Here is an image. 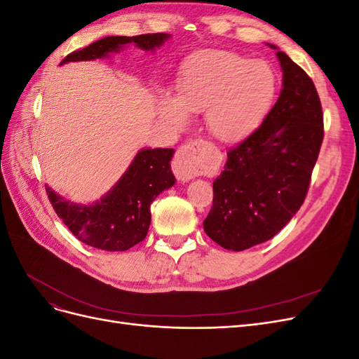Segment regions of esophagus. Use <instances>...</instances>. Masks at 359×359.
<instances>
[{
  "instance_id": "34e87169",
  "label": "esophagus",
  "mask_w": 359,
  "mask_h": 359,
  "mask_svg": "<svg viewBox=\"0 0 359 359\" xmlns=\"http://www.w3.org/2000/svg\"><path fill=\"white\" fill-rule=\"evenodd\" d=\"M199 145V140H193L178 148L172 161V170L180 181H190L201 172Z\"/></svg>"
}]
</instances>
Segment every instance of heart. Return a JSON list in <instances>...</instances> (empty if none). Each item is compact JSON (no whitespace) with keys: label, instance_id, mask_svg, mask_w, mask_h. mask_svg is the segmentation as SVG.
<instances>
[{"label":"heart","instance_id":"heart-1","mask_svg":"<svg viewBox=\"0 0 359 359\" xmlns=\"http://www.w3.org/2000/svg\"><path fill=\"white\" fill-rule=\"evenodd\" d=\"M274 94V73L265 62L229 50L205 49L182 62L175 99L163 95L160 111L175 126L186 123L187 111L203 112L208 132L233 142L262 121Z\"/></svg>","mask_w":359,"mask_h":359}]
</instances>
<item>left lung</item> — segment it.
Segmentation results:
<instances>
[{
	"label": "left lung",
	"instance_id": "left-lung-1",
	"mask_svg": "<svg viewBox=\"0 0 359 359\" xmlns=\"http://www.w3.org/2000/svg\"><path fill=\"white\" fill-rule=\"evenodd\" d=\"M277 57L283 90L262 124L227 149L203 222L205 233L233 252L271 240L297 214L323 140L316 86L285 52L278 50Z\"/></svg>",
	"mask_w": 359,
	"mask_h": 359
}]
</instances>
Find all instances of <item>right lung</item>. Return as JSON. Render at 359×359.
Instances as JSON below:
<instances>
[{
	"label": "right lung",
	"instance_id": "add662e5",
	"mask_svg": "<svg viewBox=\"0 0 359 359\" xmlns=\"http://www.w3.org/2000/svg\"><path fill=\"white\" fill-rule=\"evenodd\" d=\"M168 39L169 34L165 32L104 37L69 53L61 64L103 58L109 52H118L127 43H135L140 49L151 50L161 46ZM172 156V148L139 151L115 187L94 205L72 203L46 187L49 202L79 241L107 252H126L145 240L151 223V202L163 190L175 184V177L170 170Z\"/></svg>",
	"mask_w": 359,
	"mask_h": 359
}]
</instances>
